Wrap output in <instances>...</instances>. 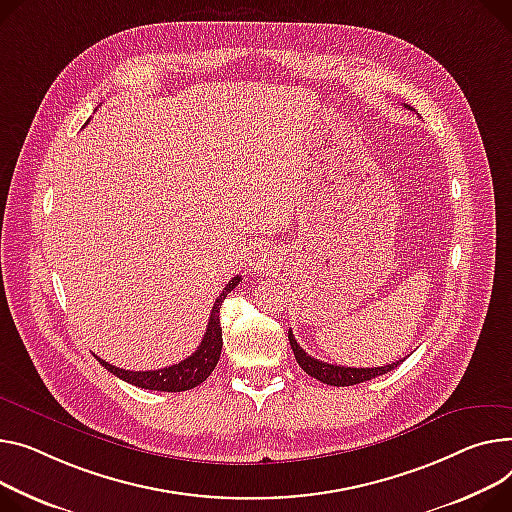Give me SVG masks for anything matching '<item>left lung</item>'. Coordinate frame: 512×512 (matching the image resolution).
Segmentation results:
<instances>
[{
    "instance_id": "left-lung-1",
    "label": "left lung",
    "mask_w": 512,
    "mask_h": 512,
    "mask_svg": "<svg viewBox=\"0 0 512 512\" xmlns=\"http://www.w3.org/2000/svg\"><path fill=\"white\" fill-rule=\"evenodd\" d=\"M407 107V105H405ZM288 339H290V346H292V352L296 356V362L298 366L306 372L311 374L313 379L325 383V385H331V387H350V385H358V383H364V381H370L374 377H381V374L385 372H391L393 368H397L403 360H397L393 364H387V366H374V368H350V366H337V364H327V362H321L313 356L306 354L298 344L296 339L292 335V331H288Z\"/></svg>"
}]
</instances>
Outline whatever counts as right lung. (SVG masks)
Segmentation results:
<instances>
[{
    "label": "right lung",
    "instance_id": "add662e5",
    "mask_svg": "<svg viewBox=\"0 0 512 512\" xmlns=\"http://www.w3.org/2000/svg\"><path fill=\"white\" fill-rule=\"evenodd\" d=\"M241 282V276L232 278L224 290L220 292V296L216 298L214 306H212V315L208 321V329L203 333V339L199 348L185 360H181L179 364L166 366L160 370H123L117 368L105 360H100L96 356V360L105 366L109 372H113L115 377L123 379L129 385L142 387V389H150V391H166V393H179V391H189L197 385H201L206 381L212 370L216 368L220 354H222V327H220V309L222 302L226 298V294L230 290H234Z\"/></svg>",
    "mask_w": 512,
    "mask_h": 512
}]
</instances>
